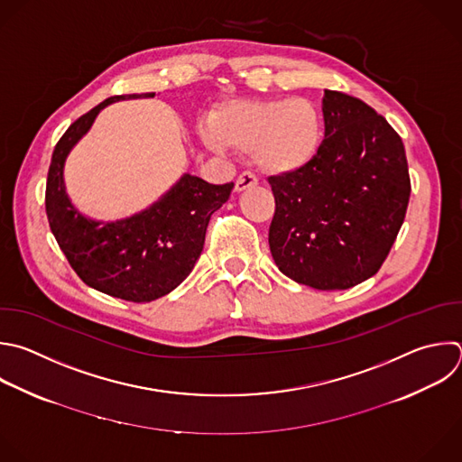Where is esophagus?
I'll list each match as a JSON object with an SVG mask.
<instances>
[{"label":"esophagus","mask_w":462,"mask_h":462,"mask_svg":"<svg viewBox=\"0 0 462 462\" xmlns=\"http://www.w3.org/2000/svg\"><path fill=\"white\" fill-rule=\"evenodd\" d=\"M257 185V178L250 172H243L237 180H236V192H245L248 189H254Z\"/></svg>","instance_id":"obj_1"}]
</instances>
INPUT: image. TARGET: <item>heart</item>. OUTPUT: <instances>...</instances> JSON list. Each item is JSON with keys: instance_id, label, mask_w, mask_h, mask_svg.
I'll return each instance as SVG.
<instances>
[{"instance_id": "obj_1", "label": "heart", "mask_w": 462, "mask_h": 462, "mask_svg": "<svg viewBox=\"0 0 462 462\" xmlns=\"http://www.w3.org/2000/svg\"><path fill=\"white\" fill-rule=\"evenodd\" d=\"M203 143L223 152H248L255 169L268 176H290L314 163L325 141L321 108L306 97L226 99L201 128Z\"/></svg>"}]
</instances>
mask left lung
Instances as JSON below:
<instances>
[{
    "instance_id": "obj_1",
    "label": "left lung",
    "mask_w": 462,
    "mask_h": 462,
    "mask_svg": "<svg viewBox=\"0 0 462 462\" xmlns=\"http://www.w3.org/2000/svg\"><path fill=\"white\" fill-rule=\"evenodd\" d=\"M325 141L312 165L272 176L268 245L277 268L318 290H346L384 263L410 199L404 144L365 101L323 96Z\"/></svg>"
}]
</instances>
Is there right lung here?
<instances>
[{
  "label": "right lung",
  "instance_id": "add662e5",
  "mask_svg": "<svg viewBox=\"0 0 462 462\" xmlns=\"http://www.w3.org/2000/svg\"><path fill=\"white\" fill-rule=\"evenodd\" d=\"M153 96H114L76 119L54 148L45 196L51 230L81 281L134 302L160 299L187 279L203 252L212 214L228 201L234 189V183L210 185L183 174L162 198L128 217L101 221L74 207L65 185V163L72 148L105 106Z\"/></svg>",
  "mask_w": 462,
  "mask_h": 462
}]
</instances>
